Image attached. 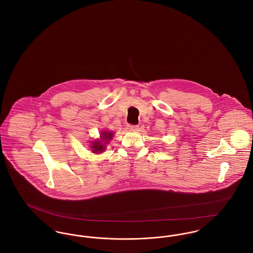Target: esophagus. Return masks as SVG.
I'll return each mask as SVG.
<instances>
[{
    "mask_svg": "<svg viewBox=\"0 0 253 253\" xmlns=\"http://www.w3.org/2000/svg\"><path fill=\"white\" fill-rule=\"evenodd\" d=\"M127 128L129 129V130H136V129H138V126H133V125H128L127 126Z\"/></svg>",
    "mask_w": 253,
    "mask_h": 253,
    "instance_id": "esophagus-1",
    "label": "esophagus"
}]
</instances>
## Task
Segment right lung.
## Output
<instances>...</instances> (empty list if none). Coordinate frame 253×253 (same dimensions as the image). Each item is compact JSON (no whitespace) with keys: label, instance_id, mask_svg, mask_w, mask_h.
<instances>
[{"label":"right lung","instance_id":"obj_1","mask_svg":"<svg viewBox=\"0 0 253 253\" xmlns=\"http://www.w3.org/2000/svg\"><path fill=\"white\" fill-rule=\"evenodd\" d=\"M113 136H114V133L111 131L108 130L102 131L100 133V139H96L92 141V143L90 145L91 152L95 154H101L102 152H104L106 150V147L109 144V142L112 140Z\"/></svg>","mask_w":253,"mask_h":253}]
</instances>
